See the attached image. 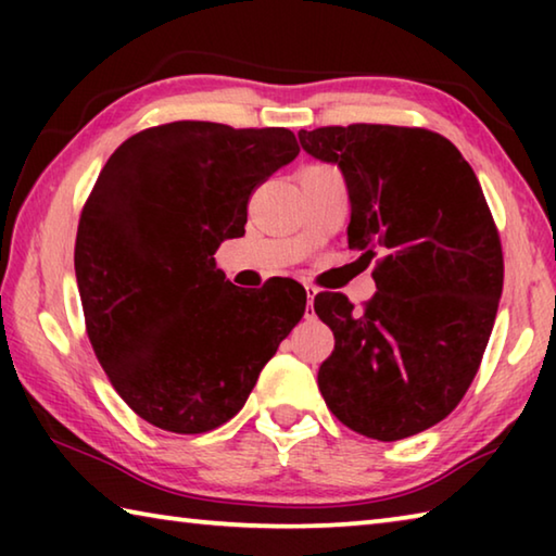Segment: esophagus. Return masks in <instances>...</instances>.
<instances>
[{
    "label": "esophagus",
    "instance_id": "obj_1",
    "mask_svg": "<svg viewBox=\"0 0 556 556\" xmlns=\"http://www.w3.org/2000/svg\"><path fill=\"white\" fill-rule=\"evenodd\" d=\"M306 287V318H314V296H316V287L314 285H304Z\"/></svg>",
    "mask_w": 556,
    "mask_h": 556
}]
</instances>
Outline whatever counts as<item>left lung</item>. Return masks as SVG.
<instances>
[{
  "label": "left lung",
  "instance_id": "8db88e82",
  "mask_svg": "<svg viewBox=\"0 0 556 556\" xmlns=\"http://www.w3.org/2000/svg\"><path fill=\"white\" fill-rule=\"evenodd\" d=\"M308 154L343 172L348 248L375 260L363 308L321 291L336 345L318 390L338 421L400 441L456 409L481 368L503 291V248L473 168L425 127L301 129Z\"/></svg>",
  "mask_w": 556,
  "mask_h": 556
}]
</instances>
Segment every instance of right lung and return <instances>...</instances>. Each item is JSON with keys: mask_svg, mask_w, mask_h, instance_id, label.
<instances>
[{"mask_svg": "<svg viewBox=\"0 0 556 556\" xmlns=\"http://www.w3.org/2000/svg\"><path fill=\"white\" fill-rule=\"evenodd\" d=\"M299 154L285 127L181 119L125 139L83 205L75 277L112 388L149 425L203 434L232 419L306 312L294 279L242 291L215 267L260 184Z\"/></svg>", "mask_w": 556, "mask_h": 556, "instance_id": "right-lung-1", "label": "right lung"}]
</instances>
